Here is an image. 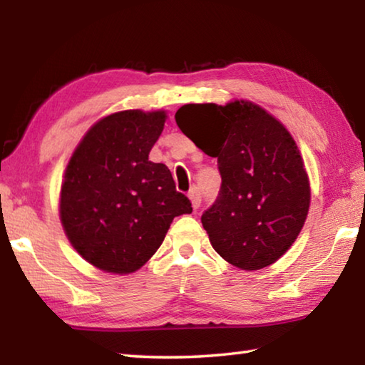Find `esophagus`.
<instances>
[{"label":"esophagus","instance_id":"obj_1","mask_svg":"<svg viewBox=\"0 0 365 365\" xmlns=\"http://www.w3.org/2000/svg\"><path fill=\"white\" fill-rule=\"evenodd\" d=\"M188 197H190V201H191V206H193V209L196 211L197 207H200V205H201V195H200V190H197L196 187H193L190 190V193H188Z\"/></svg>","mask_w":365,"mask_h":365}]
</instances>
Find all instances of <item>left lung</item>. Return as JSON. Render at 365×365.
Returning a JSON list of instances; mask_svg holds the SVG:
<instances>
[{"instance_id": "8db88e82", "label": "left lung", "mask_w": 365, "mask_h": 365, "mask_svg": "<svg viewBox=\"0 0 365 365\" xmlns=\"http://www.w3.org/2000/svg\"><path fill=\"white\" fill-rule=\"evenodd\" d=\"M175 122L200 150L217 158L220 191L201 215L212 248L242 270L279 261L298 238L311 205L304 160L292 133L245 100L185 104Z\"/></svg>"}]
</instances>
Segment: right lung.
<instances>
[{"instance_id":"right-lung-1","label":"right lung","mask_w":365,"mask_h":365,"mask_svg":"<svg viewBox=\"0 0 365 365\" xmlns=\"http://www.w3.org/2000/svg\"><path fill=\"white\" fill-rule=\"evenodd\" d=\"M165 110H119L80 140L61 185V224L80 256L109 274H132L163 245L172 220L193 211L150 151Z\"/></svg>"}]
</instances>
